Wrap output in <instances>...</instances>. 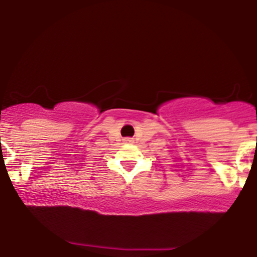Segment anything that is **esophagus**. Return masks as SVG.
Wrapping results in <instances>:
<instances>
[{
    "instance_id": "34e87169",
    "label": "esophagus",
    "mask_w": 257,
    "mask_h": 257,
    "mask_svg": "<svg viewBox=\"0 0 257 257\" xmlns=\"http://www.w3.org/2000/svg\"><path fill=\"white\" fill-rule=\"evenodd\" d=\"M124 141H125V142H132V139H129V138H128L126 140H124Z\"/></svg>"
}]
</instances>
